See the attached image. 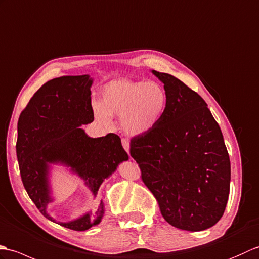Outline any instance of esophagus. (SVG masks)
Wrapping results in <instances>:
<instances>
[{"label":"esophagus","instance_id":"obj_1","mask_svg":"<svg viewBox=\"0 0 259 259\" xmlns=\"http://www.w3.org/2000/svg\"><path fill=\"white\" fill-rule=\"evenodd\" d=\"M122 145H123L125 151L130 154V142H128V140H125V139L122 140Z\"/></svg>","mask_w":259,"mask_h":259}]
</instances>
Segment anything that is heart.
I'll return each mask as SVG.
<instances>
[{
    "instance_id": "1",
    "label": "heart",
    "mask_w": 259,
    "mask_h": 259,
    "mask_svg": "<svg viewBox=\"0 0 259 259\" xmlns=\"http://www.w3.org/2000/svg\"><path fill=\"white\" fill-rule=\"evenodd\" d=\"M167 93L155 81L114 79L102 90L101 103H93L95 118L107 125L111 116L120 117V127L127 135L141 136L157 126L167 107Z\"/></svg>"
}]
</instances>
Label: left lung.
<instances>
[{
	"label": "left lung",
	"mask_w": 259,
	"mask_h": 259,
	"mask_svg": "<svg viewBox=\"0 0 259 259\" xmlns=\"http://www.w3.org/2000/svg\"><path fill=\"white\" fill-rule=\"evenodd\" d=\"M167 107L157 126L131 140V156L171 226L205 231L221 220L231 185V160L206 102L175 76L152 71Z\"/></svg>",
	"instance_id": "1"
}]
</instances>
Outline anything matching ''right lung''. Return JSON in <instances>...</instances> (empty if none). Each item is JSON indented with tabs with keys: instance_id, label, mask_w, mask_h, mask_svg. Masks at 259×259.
<instances>
[{
	"instance_id": "right-lung-1",
	"label": "right lung",
	"mask_w": 259,
	"mask_h": 259,
	"mask_svg": "<svg viewBox=\"0 0 259 259\" xmlns=\"http://www.w3.org/2000/svg\"><path fill=\"white\" fill-rule=\"evenodd\" d=\"M92 84L88 74L51 79L33 95L17 123L16 156L28 196L48 220L78 232L99 225L104 203L73 221L56 222L48 212L54 202L52 165H63L77 175L95 198L104 180L128 159L116 134L93 139L81 127L94 120Z\"/></svg>"
}]
</instances>
